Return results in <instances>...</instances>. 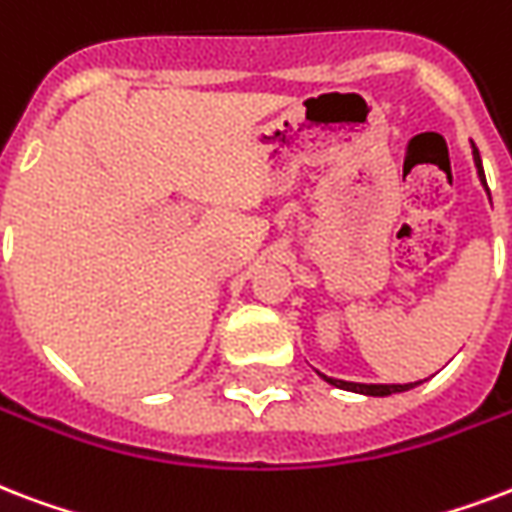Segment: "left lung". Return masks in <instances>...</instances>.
Instances as JSON below:
<instances>
[{
    "label": "left lung",
    "mask_w": 512,
    "mask_h": 512,
    "mask_svg": "<svg viewBox=\"0 0 512 512\" xmlns=\"http://www.w3.org/2000/svg\"><path fill=\"white\" fill-rule=\"evenodd\" d=\"M473 155H475V166H478V174H481V182L486 185L481 155H478V150H475ZM319 376H322V373H319ZM322 378H325L327 384L338 386V389H346V392H360V395H370V397H386V395H395V392H408V389H413L416 384H421V381H416V384H354V381H341V378H330V376H322Z\"/></svg>",
    "instance_id": "obj_1"
}]
</instances>
